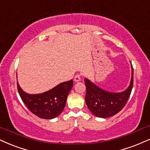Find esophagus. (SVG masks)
<instances>
[{"label": "esophagus", "mask_w": 150, "mask_h": 150, "mask_svg": "<svg viewBox=\"0 0 150 150\" xmlns=\"http://www.w3.org/2000/svg\"><path fill=\"white\" fill-rule=\"evenodd\" d=\"M74 80L75 82H79V81H81V76L79 74H76L74 76Z\"/></svg>", "instance_id": "obj_1"}]
</instances>
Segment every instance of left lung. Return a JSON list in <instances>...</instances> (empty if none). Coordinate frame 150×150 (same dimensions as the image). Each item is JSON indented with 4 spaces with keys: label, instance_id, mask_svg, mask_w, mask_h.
<instances>
[{
    "label": "left lung",
    "instance_id": "obj_1",
    "mask_svg": "<svg viewBox=\"0 0 150 150\" xmlns=\"http://www.w3.org/2000/svg\"><path fill=\"white\" fill-rule=\"evenodd\" d=\"M86 87L87 106L94 115L98 117H112L125 107L130 97L134 85V69L132 65V79L126 90L122 92H110L96 86L88 79H85Z\"/></svg>",
    "mask_w": 150,
    "mask_h": 150
}]
</instances>
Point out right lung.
Instances as JSON below:
<instances>
[{
    "label": "right lung",
    "mask_w": 150,
    "mask_h": 150,
    "mask_svg": "<svg viewBox=\"0 0 150 150\" xmlns=\"http://www.w3.org/2000/svg\"><path fill=\"white\" fill-rule=\"evenodd\" d=\"M72 87L73 81L70 80L42 94L30 95L23 91L17 82L18 94L27 108L38 117L47 120L56 117L62 112Z\"/></svg>",
    "instance_id": "obj_1"
}]
</instances>
